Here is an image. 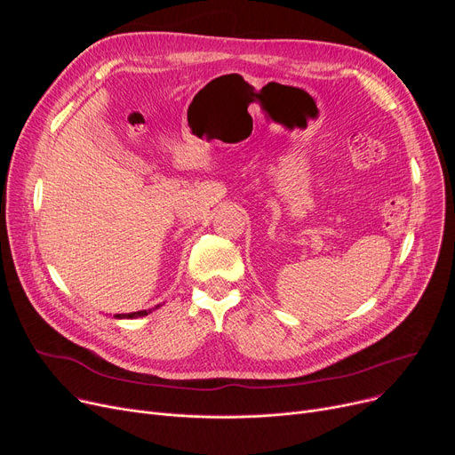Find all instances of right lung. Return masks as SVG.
<instances>
[{
    "mask_svg": "<svg viewBox=\"0 0 455 455\" xmlns=\"http://www.w3.org/2000/svg\"><path fill=\"white\" fill-rule=\"evenodd\" d=\"M162 304H156L155 307H148V309H140V312H131V314H116L114 317L116 319H138V317H146L148 314L155 312V309H158Z\"/></svg>",
    "mask_w": 455,
    "mask_h": 455,
    "instance_id": "obj_1",
    "label": "right lung"
}]
</instances>
